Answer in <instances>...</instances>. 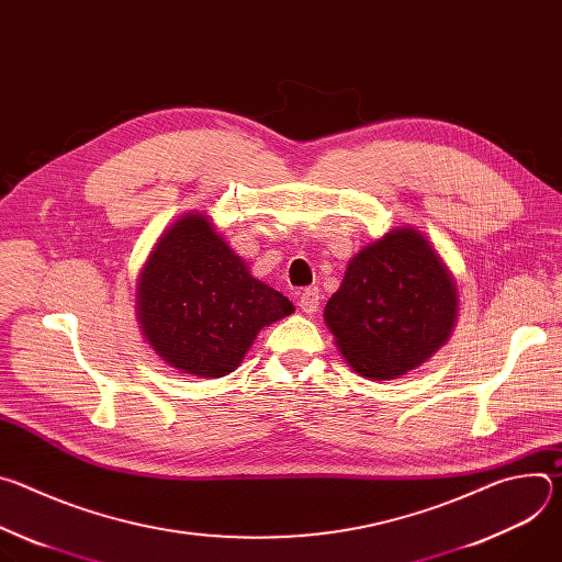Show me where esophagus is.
Masks as SVG:
<instances>
[{
    "label": "esophagus",
    "mask_w": 562,
    "mask_h": 562,
    "mask_svg": "<svg viewBox=\"0 0 562 562\" xmlns=\"http://www.w3.org/2000/svg\"><path fill=\"white\" fill-rule=\"evenodd\" d=\"M297 304H300V308H302L304 313H308V315L315 313V311H317V304H319V289H317V286L304 289V291L300 293Z\"/></svg>",
    "instance_id": "34e87169"
}]
</instances>
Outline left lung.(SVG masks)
<instances>
[{
	"mask_svg": "<svg viewBox=\"0 0 562 562\" xmlns=\"http://www.w3.org/2000/svg\"><path fill=\"white\" fill-rule=\"evenodd\" d=\"M458 317L456 280L414 226L393 228L351 258L325 323L349 367L393 380L427 362Z\"/></svg>",
	"mask_w": 562,
	"mask_h": 562,
	"instance_id": "8db88e82",
	"label": "left lung"
}]
</instances>
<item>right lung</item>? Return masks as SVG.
I'll list each match as a JSON object with an SVG mask.
<instances>
[{
  "label": "right lung",
  "mask_w": 562,
  "mask_h": 562,
  "mask_svg": "<svg viewBox=\"0 0 562 562\" xmlns=\"http://www.w3.org/2000/svg\"><path fill=\"white\" fill-rule=\"evenodd\" d=\"M293 311L289 297L251 276L204 213H187L162 233L137 282L148 345L198 378L231 373L260 329Z\"/></svg>",
  "instance_id": "add662e5"
}]
</instances>
